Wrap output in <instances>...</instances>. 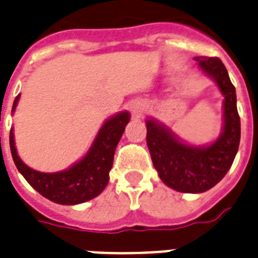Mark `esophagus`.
<instances>
[{"label":"esophagus","instance_id":"esophagus-1","mask_svg":"<svg viewBox=\"0 0 258 258\" xmlns=\"http://www.w3.org/2000/svg\"><path fill=\"white\" fill-rule=\"evenodd\" d=\"M148 110V105L145 102H136L135 105L132 106V113L135 115H141L143 113Z\"/></svg>","mask_w":258,"mask_h":258}]
</instances>
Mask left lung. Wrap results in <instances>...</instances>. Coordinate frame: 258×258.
Returning <instances> with one entry per match:
<instances>
[{
	"instance_id": "1",
	"label": "left lung",
	"mask_w": 258,
	"mask_h": 258,
	"mask_svg": "<svg viewBox=\"0 0 258 258\" xmlns=\"http://www.w3.org/2000/svg\"><path fill=\"white\" fill-rule=\"evenodd\" d=\"M199 69L217 83L223 95L222 133L209 145L183 143L168 126L148 118L147 145L164 184L179 192L199 194L213 188L230 169L241 139L235 87L218 57H195Z\"/></svg>"
}]
</instances>
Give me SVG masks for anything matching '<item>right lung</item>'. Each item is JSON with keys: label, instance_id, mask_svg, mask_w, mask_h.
<instances>
[{"label": "right lung", "instance_id": "obj_1", "mask_svg": "<svg viewBox=\"0 0 258 258\" xmlns=\"http://www.w3.org/2000/svg\"><path fill=\"white\" fill-rule=\"evenodd\" d=\"M19 99L20 95H17L12 111L16 110ZM129 119L131 114L127 111H119L118 114L106 119L89 152L81 160L60 172L45 173L29 168L19 157L13 129H11L9 135L12 157L19 172L44 198L59 205H79L98 197L109 183L115 148Z\"/></svg>", "mask_w": 258, "mask_h": 258}]
</instances>
